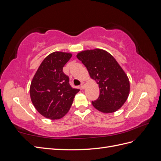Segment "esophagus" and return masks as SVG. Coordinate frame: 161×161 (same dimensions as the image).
Segmentation results:
<instances>
[{"mask_svg": "<svg viewBox=\"0 0 161 161\" xmlns=\"http://www.w3.org/2000/svg\"><path fill=\"white\" fill-rule=\"evenodd\" d=\"M85 83L84 82H81V84H80V87H81V89H83L84 88H85Z\"/></svg>", "mask_w": 161, "mask_h": 161, "instance_id": "1", "label": "esophagus"}]
</instances>
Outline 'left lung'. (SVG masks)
I'll use <instances>...</instances> for the list:
<instances>
[{
  "label": "left lung",
  "instance_id": "obj_1",
  "mask_svg": "<svg viewBox=\"0 0 161 161\" xmlns=\"http://www.w3.org/2000/svg\"><path fill=\"white\" fill-rule=\"evenodd\" d=\"M99 87V96L92 101L95 108L113 113L127 100L130 82L125 73L109 53L101 49L82 51L76 55Z\"/></svg>",
  "mask_w": 161,
  "mask_h": 161
}]
</instances>
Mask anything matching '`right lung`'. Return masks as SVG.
<instances>
[{
    "mask_svg": "<svg viewBox=\"0 0 161 161\" xmlns=\"http://www.w3.org/2000/svg\"><path fill=\"white\" fill-rule=\"evenodd\" d=\"M72 54L55 52L43 60L30 86V97L37 111L46 118L58 119L69 111L75 95L80 91L69 84L63 67Z\"/></svg>",
    "mask_w": 161,
    "mask_h": 161,
    "instance_id": "add662e5",
    "label": "right lung"
}]
</instances>
